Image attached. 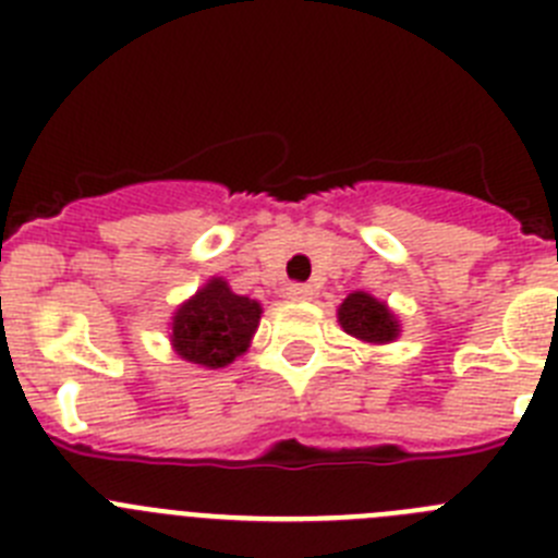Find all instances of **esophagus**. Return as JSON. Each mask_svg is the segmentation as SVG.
I'll return each instance as SVG.
<instances>
[{
  "mask_svg": "<svg viewBox=\"0 0 558 558\" xmlns=\"http://www.w3.org/2000/svg\"><path fill=\"white\" fill-rule=\"evenodd\" d=\"M284 295H288L290 302H310V299L315 295V290L310 288V284H290Z\"/></svg>",
  "mask_w": 558,
  "mask_h": 558,
  "instance_id": "obj_1",
  "label": "esophagus"
}]
</instances>
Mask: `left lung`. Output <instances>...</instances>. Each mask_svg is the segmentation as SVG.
<instances>
[{
	"label": "left lung",
	"instance_id": "1",
	"mask_svg": "<svg viewBox=\"0 0 558 558\" xmlns=\"http://www.w3.org/2000/svg\"><path fill=\"white\" fill-rule=\"evenodd\" d=\"M338 324L347 335L363 340V343H374V347L393 343L402 332L397 313L366 290H354L343 299V304L338 307Z\"/></svg>",
	"mask_w": 558,
	"mask_h": 558
}]
</instances>
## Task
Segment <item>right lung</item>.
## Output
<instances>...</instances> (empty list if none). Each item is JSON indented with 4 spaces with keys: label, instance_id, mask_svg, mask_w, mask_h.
I'll list each match as a JSON object with an SVG mask.
<instances>
[{
    "label": "right lung",
    "instance_id": "1",
    "mask_svg": "<svg viewBox=\"0 0 558 558\" xmlns=\"http://www.w3.org/2000/svg\"><path fill=\"white\" fill-rule=\"evenodd\" d=\"M263 318V304L236 295L223 276L190 295L170 318V347L186 363L204 368H226L248 352L251 338Z\"/></svg>",
    "mask_w": 558,
    "mask_h": 558
}]
</instances>
